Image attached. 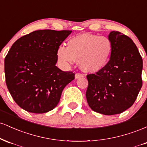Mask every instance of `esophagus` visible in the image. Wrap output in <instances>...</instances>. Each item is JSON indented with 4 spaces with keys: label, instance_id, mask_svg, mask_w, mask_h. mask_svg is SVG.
<instances>
[{
    "label": "esophagus",
    "instance_id": "obj_1",
    "mask_svg": "<svg viewBox=\"0 0 147 147\" xmlns=\"http://www.w3.org/2000/svg\"><path fill=\"white\" fill-rule=\"evenodd\" d=\"M84 76V74L82 73H76L75 75V78L76 79H79V78H81V77H83Z\"/></svg>",
    "mask_w": 147,
    "mask_h": 147
}]
</instances>
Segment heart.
I'll return each instance as SVG.
<instances>
[{
	"label": "heart",
	"instance_id": "obj_1",
	"mask_svg": "<svg viewBox=\"0 0 147 147\" xmlns=\"http://www.w3.org/2000/svg\"><path fill=\"white\" fill-rule=\"evenodd\" d=\"M112 51V41L108 37L82 34L70 38L68 47L60 45L57 48V57L65 66L77 60L84 71L95 72L107 65Z\"/></svg>",
	"mask_w": 147,
	"mask_h": 147
}]
</instances>
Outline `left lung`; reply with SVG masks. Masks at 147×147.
<instances>
[{"mask_svg":"<svg viewBox=\"0 0 147 147\" xmlns=\"http://www.w3.org/2000/svg\"><path fill=\"white\" fill-rule=\"evenodd\" d=\"M113 51L109 63L95 74H88L87 102L92 111L112 115L134 104L142 86V59L131 38L117 31L109 35Z\"/></svg>","mask_w":147,"mask_h":147,"instance_id":"left-lung-1","label":"left lung"}]
</instances>
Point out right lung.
Wrapping results in <instances>:
<instances>
[{"label": "right lung", "instance_id": "right-lung-1", "mask_svg": "<svg viewBox=\"0 0 147 147\" xmlns=\"http://www.w3.org/2000/svg\"><path fill=\"white\" fill-rule=\"evenodd\" d=\"M71 30H36L21 36L5 58L7 86L20 107L34 113L52 110L62 91L75 79L55 65L57 50Z\"/></svg>", "mask_w": 147, "mask_h": 147}]
</instances>
